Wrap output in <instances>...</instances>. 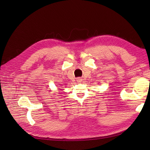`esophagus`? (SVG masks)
I'll return each instance as SVG.
<instances>
[{
    "mask_svg": "<svg viewBox=\"0 0 150 150\" xmlns=\"http://www.w3.org/2000/svg\"><path fill=\"white\" fill-rule=\"evenodd\" d=\"M76 81H77V82H78V83H81V81H82V79H81V78H78L76 79Z\"/></svg>",
    "mask_w": 150,
    "mask_h": 150,
    "instance_id": "1",
    "label": "esophagus"
}]
</instances>
